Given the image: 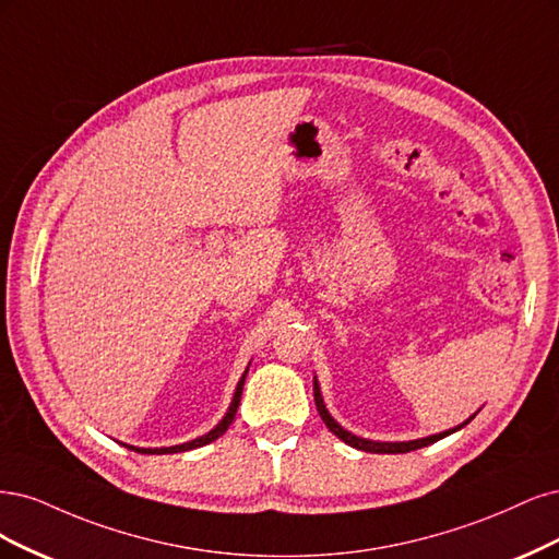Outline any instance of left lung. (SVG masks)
I'll return each mask as SVG.
<instances>
[{
    "label": "left lung",
    "mask_w": 559,
    "mask_h": 559,
    "mask_svg": "<svg viewBox=\"0 0 559 559\" xmlns=\"http://www.w3.org/2000/svg\"><path fill=\"white\" fill-rule=\"evenodd\" d=\"M313 397H316V406H318V413H320V418H322V423L328 425V429L332 431V435H336L341 441L344 443H348V445H353V448H357V450H367V453H411V450H418V448H423V445H429V443H435V441H439V439H443V437H448V435H453V431H457V429H462L466 423H462L460 427H455V429H450V431H441V435H431V437H425V439H418V441H402V443H381V441H369V439H359V437H355V435H350V431H346L344 427H341L330 413H328V408H325V404H322V397H320V388H318V381H313Z\"/></svg>",
    "instance_id": "8db88e82"
}]
</instances>
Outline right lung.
Returning <instances> with one entry per match:
<instances>
[{"mask_svg":"<svg viewBox=\"0 0 559 559\" xmlns=\"http://www.w3.org/2000/svg\"><path fill=\"white\" fill-rule=\"evenodd\" d=\"M248 373V371H246ZM246 373L241 376V381L237 385V392H234V400L229 404V411L225 413V418L218 423V427H213L209 435L194 439V441H188V443H181V445H171V448H134V445H128L132 450H136V453H143V455H165V453H186V450H192V448H200V445H206L211 441H215L218 437H223L227 427L231 425L234 416H237V408H239V402H241V392H243V381H246Z\"/></svg>","mask_w":559,"mask_h":559,"instance_id":"add662e5","label":"right lung"}]
</instances>
